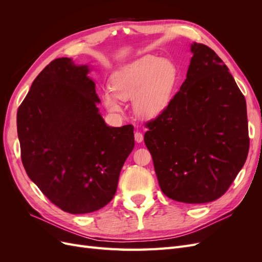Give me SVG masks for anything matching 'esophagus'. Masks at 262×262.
Segmentation results:
<instances>
[{"mask_svg": "<svg viewBox=\"0 0 262 262\" xmlns=\"http://www.w3.org/2000/svg\"><path fill=\"white\" fill-rule=\"evenodd\" d=\"M134 140H136L137 143H141V142L143 141V134L137 131L136 133H134Z\"/></svg>", "mask_w": 262, "mask_h": 262, "instance_id": "1", "label": "esophagus"}]
</instances>
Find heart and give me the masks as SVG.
Here are the masks:
<instances>
[{"mask_svg": "<svg viewBox=\"0 0 262 262\" xmlns=\"http://www.w3.org/2000/svg\"><path fill=\"white\" fill-rule=\"evenodd\" d=\"M179 78L177 66L171 60L153 55L123 66L110 77V89L102 93L108 112L121 113L120 99H133V110L139 117L154 119L168 107Z\"/></svg>", "mask_w": 262, "mask_h": 262, "instance_id": "heart-1", "label": "heart"}]
</instances>
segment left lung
<instances>
[{
  "instance_id": "left-lung-1",
  "label": "left lung",
  "mask_w": 262,
  "mask_h": 262,
  "mask_svg": "<svg viewBox=\"0 0 262 262\" xmlns=\"http://www.w3.org/2000/svg\"><path fill=\"white\" fill-rule=\"evenodd\" d=\"M187 77L165 112L149 121L145 145L170 199L208 203L223 195L249 149L246 100L208 46L191 43Z\"/></svg>"
}]
</instances>
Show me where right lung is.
<instances>
[{"label": "right lung", "mask_w": 262, "mask_h": 262, "mask_svg": "<svg viewBox=\"0 0 262 262\" xmlns=\"http://www.w3.org/2000/svg\"><path fill=\"white\" fill-rule=\"evenodd\" d=\"M90 71L71 58L53 60L17 110L24 168L53 204L71 214L112 201L134 147L133 125L109 126L99 114Z\"/></svg>", "instance_id": "add662e5"}]
</instances>
